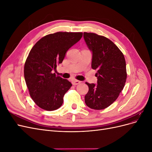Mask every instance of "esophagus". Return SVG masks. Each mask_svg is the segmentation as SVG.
Returning a JSON list of instances; mask_svg holds the SVG:
<instances>
[{"instance_id": "34e87169", "label": "esophagus", "mask_w": 152, "mask_h": 152, "mask_svg": "<svg viewBox=\"0 0 152 152\" xmlns=\"http://www.w3.org/2000/svg\"><path fill=\"white\" fill-rule=\"evenodd\" d=\"M80 82H81L80 81L78 80H73V81H72V83L73 85H78V84H79Z\"/></svg>"}]
</instances>
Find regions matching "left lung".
Returning a JSON list of instances; mask_svg holds the SVG:
<instances>
[{
    "mask_svg": "<svg viewBox=\"0 0 152 152\" xmlns=\"http://www.w3.org/2000/svg\"><path fill=\"white\" fill-rule=\"evenodd\" d=\"M84 39L92 52L91 67L97 70V84H86L85 96L87 107L103 110L112 104L124 89L127 79L126 64L124 54L112 41L94 33L84 32Z\"/></svg>",
    "mask_w": 152,
    "mask_h": 152,
    "instance_id": "obj_1",
    "label": "left lung"
}]
</instances>
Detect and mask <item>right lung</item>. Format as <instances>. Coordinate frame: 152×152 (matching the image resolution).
<instances>
[{
    "label": "right lung",
    "mask_w": 152,
    "mask_h": 152,
    "mask_svg": "<svg viewBox=\"0 0 152 152\" xmlns=\"http://www.w3.org/2000/svg\"><path fill=\"white\" fill-rule=\"evenodd\" d=\"M82 34L61 31L49 34L31 49L25 64L24 76L31 98L40 108L53 111L62 105L63 96L72 84L67 79L56 76L53 70Z\"/></svg>",
    "instance_id": "1"
}]
</instances>
